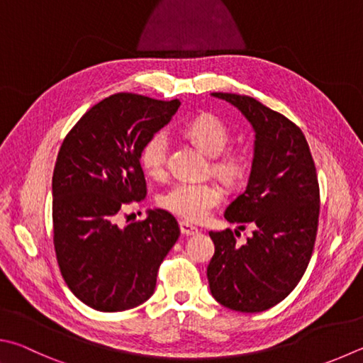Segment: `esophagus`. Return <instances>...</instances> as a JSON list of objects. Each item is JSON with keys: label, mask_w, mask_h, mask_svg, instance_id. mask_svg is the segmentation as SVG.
<instances>
[{"label": "esophagus", "mask_w": 363, "mask_h": 363, "mask_svg": "<svg viewBox=\"0 0 363 363\" xmlns=\"http://www.w3.org/2000/svg\"><path fill=\"white\" fill-rule=\"evenodd\" d=\"M179 228H181V233L184 236H194V235L199 233V228L194 227V225H190L189 222H184V220L179 223Z\"/></svg>", "instance_id": "1"}]
</instances>
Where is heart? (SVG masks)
I'll use <instances>...</instances> for the list:
<instances>
[{
    "mask_svg": "<svg viewBox=\"0 0 363 363\" xmlns=\"http://www.w3.org/2000/svg\"><path fill=\"white\" fill-rule=\"evenodd\" d=\"M186 133L204 152L213 155L211 169L228 186L238 184L246 176V155L235 150L223 152L230 143V131L220 118L211 114L195 117L187 123ZM168 152L169 138L167 131L159 130L150 135L140 152L144 171L154 177L163 176L167 171ZM222 199V190L214 182L181 181L160 195V206L189 222H200L206 219L216 206H219Z\"/></svg>",
    "mask_w": 363,
    "mask_h": 363,
    "instance_id": "heart-1",
    "label": "heart"
}]
</instances>
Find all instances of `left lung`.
<instances>
[{
	"label": "left lung",
	"instance_id": "left-lung-1",
	"mask_svg": "<svg viewBox=\"0 0 363 363\" xmlns=\"http://www.w3.org/2000/svg\"><path fill=\"white\" fill-rule=\"evenodd\" d=\"M213 95L238 108L255 131L247 187L223 214L255 230L242 246L238 232H209L216 247L209 289L233 311L260 313L294 291L311 260L320 209L318 173L305 135L286 116L246 95Z\"/></svg>",
	"mask_w": 363,
	"mask_h": 363
}]
</instances>
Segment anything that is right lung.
I'll use <instances>...</instances> for the list:
<instances>
[{"label": "right lung", "instance_id": "1", "mask_svg": "<svg viewBox=\"0 0 363 363\" xmlns=\"http://www.w3.org/2000/svg\"><path fill=\"white\" fill-rule=\"evenodd\" d=\"M179 104L111 95L79 118L58 150L52 176L57 263L69 291L96 311H127L146 301L179 238L177 220L164 209L118 225L125 206L146 199L143 144Z\"/></svg>", "mask_w": 363, "mask_h": 363}]
</instances>
